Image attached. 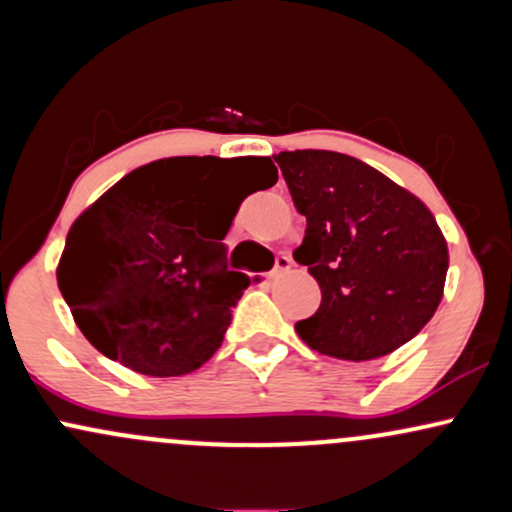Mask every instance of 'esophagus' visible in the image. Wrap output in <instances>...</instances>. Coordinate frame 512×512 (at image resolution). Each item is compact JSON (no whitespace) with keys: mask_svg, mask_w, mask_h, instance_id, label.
I'll return each mask as SVG.
<instances>
[{"mask_svg":"<svg viewBox=\"0 0 512 512\" xmlns=\"http://www.w3.org/2000/svg\"><path fill=\"white\" fill-rule=\"evenodd\" d=\"M289 269H291V257L289 255H276L274 269H272V272H269V279H276V276L289 272Z\"/></svg>","mask_w":512,"mask_h":512,"instance_id":"esophagus-1","label":"esophagus"}]
</instances>
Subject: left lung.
Here are the masks:
<instances>
[{
  "label": "left lung",
  "mask_w": 512,
  "mask_h": 512,
  "mask_svg": "<svg viewBox=\"0 0 512 512\" xmlns=\"http://www.w3.org/2000/svg\"><path fill=\"white\" fill-rule=\"evenodd\" d=\"M274 161L305 216L293 260L322 291L317 313L296 322L298 337L344 361H370L414 339L448 274V243L431 209L354 156L303 149Z\"/></svg>",
  "instance_id": "1"
}]
</instances>
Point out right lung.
<instances>
[{
	"mask_svg": "<svg viewBox=\"0 0 512 512\" xmlns=\"http://www.w3.org/2000/svg\"><path fill=\"white\" fill-rule=\"evenodd\" d=\"M175 156L115 182L69 228L57 286L103 356L154 378L197 370L216 354L250 279L226 267L221 243L245 197L232 182L272 187L267 156ZM255 192V191H251Z\"/></svg>",
	"mask_w": 512,
	"mask_h": 512,
	"instance_id": "1",
	"label": "right lung"
}]
</instances>
